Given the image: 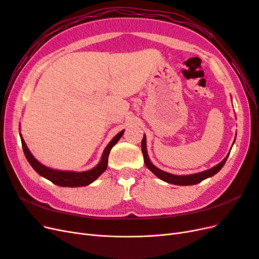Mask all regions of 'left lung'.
Wrapping results in <instances>:
<instances>
[{
    "mask_svg": "<svg viewBox=\"0 0 259 259\" xmlns=\"http://www.w3.org/2000/svg\"><path fill=\"white\" fill-rule=\"evenodd\" d=\"M142 151H143V154H144V161H145V164H146V166L148 167V169H150L156 177H159L160 179L164 180V182H166L168 184L177 185V186L195 185V184L201 183L202 180H204L208 177H211L222 169V167L224 166V164L226 163L227 159H228V156H229V154H227L226 158L221 163L217 164V165H215L214 167H211L207 170L201 171V173H198V174L178 176V175L166 173V171H164V170L158 168V167L153 165L150 160H149V156H148V153H147V145H146V136L145 135H144V138L142 140Z\"/></svg>",
    "mask_w": 259,
    "mask_h": 259,
    "instance_id": "left-lung-1",
    "label": "left lung"
}]
</instances>
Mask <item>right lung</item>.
I'll return each mask as SVG.
<instances>
[{
    "instance_id": "right-lung-1",
    "label": "right lung",
    "mask_w": 259,
    "mask_h": 259,
    "mask_svg": "<svg viewBox=\"0 0 259 259\" xmlns=\"http://www.w3.org/2000/svg\"><path fill=\"white\" fill-rule=\"evenodd\" d=\"M123 134H124V130L121 131L119 134L115 135L112 138L111 142L108 144V146L104 150L100 162L95 167L90 169V170L80 171V173L79 171H67V170L53 169V168H50L48 166L43 165V164L38 162L32 155V153L30 152V150L28 149L25 140H23L21 135H20V138H21L23 153H25L28 162L30 163V165L33 167V169L38 175H41L42 177L51 180L53 184L60 186V187H82V186H88V185L92 184L94 180H96L106 170V168L108 166V156H109V153H110L111 148L117 142H119Z\"/></svg>"
}]
</instances>
